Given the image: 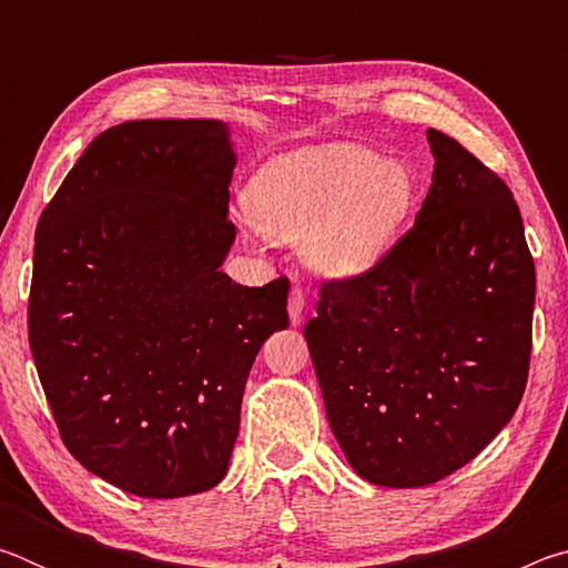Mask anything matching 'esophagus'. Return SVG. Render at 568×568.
Masks as SVG:
<instances>
[{"mask_svg": "<svg viewBox=\"0 0 568 568\" xmlns=\"http://www.w3.org/2000/svg\"><path fill=\"white\" fill-rule=\"evenodd\" d=\"M303 307H305V295L301 285L291 287V295H287V315H291V323L297 325L303 321Z\"/></svg>", "mask_w": 568, "mask_h": 568, "instance_id": "1", "label": "esophagus"}]
</instances>
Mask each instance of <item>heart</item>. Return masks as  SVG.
<instances>
[{
    "instance_id": "heart-1",
    "label": "heart",
    "mask_w": 568,
    "mask_h": 568,
    "mask_svg": "<svg viewBox=\"0 0 568 568\" xmlns=\"http://www.w3.org/2000/svg\"><path fill=\"white\" fill-rule=\"evenodd\" d=\"M413 180L373 150L318 145L283 155L257 172L247 210L281 243L307 240V257L331 275H363L396 243L413 207Z\"/></svg>"
}]
</instances>
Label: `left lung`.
<instances>
[{"label": "left lung", "instance_id": "8db88e82", "mask_svg": "<svg viewBox=\"0 0 568 568\" xmlns=\"http://www.w3.org/2000/svg\"><path fill=\"white\" fill-rule=\"evenodd\" d=\"M434 185L373 271L321 283L305 341L355 474L416 488L498 436L524 398L536 267L506 182L430 128Z\"/></svg>", "mask_w": 568, "mask_h": 568}]
</instances>
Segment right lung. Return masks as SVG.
<instances>
[{
  "mask_svg": "<svg viewBox=\"0 0 568 568\" xmlns=\"http://www.w3.org/2000/svg\"><path fill=\"white\" fill-rule=\"evenodd\" d=\"M235 152L217 120H134L94 138L34 235L27 328L67 450L145 498L223 480L287 277L220 271Z\"/></svg>",
  "mask_w": 568,
  "mask_h": 568,
  "instance_id": "add662e5",
  "label": "right lung"
}]
</instances>
